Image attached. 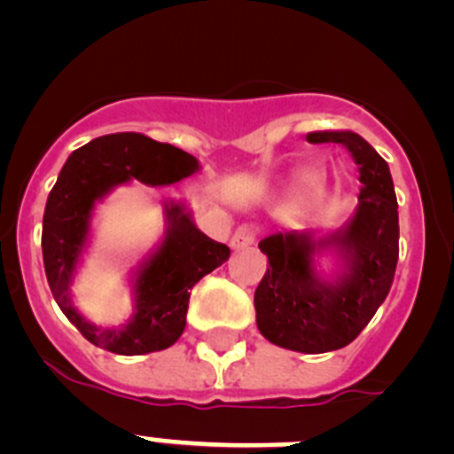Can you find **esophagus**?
I'll use <instances>...</instances> for the list:
<instances>
[{
  "label": "esophagus",
  "instance_id": "obj_1",
  "mask_svg": "<svg viewBox=\"0 0 454 454\" xmlns=\"http://www.w3.org/2000/svg\"><path fill=\"white\" fill-rule=\"evenodd\" d=\"M251 245H254V233H251V229H247V227L236 229V233L231 236V249H236V251L249 249Z\"/></svg>",
  "mask_w": 454,
  "mask_h": 454
}]
</instances>
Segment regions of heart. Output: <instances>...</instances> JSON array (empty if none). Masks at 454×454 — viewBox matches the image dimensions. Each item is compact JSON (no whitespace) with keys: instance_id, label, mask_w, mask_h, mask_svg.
<instances>
[{"instance_id":"obj_1","label":"heart","mask_w":454,"mask_h":454,"mask_svg":"<svg viewBox=\"0 0 454 454\" xmlns=\"http://www.w3.org/2000/svg\"><path fill=\"white\" fill-rule=\"evenodd\" d=\"M300 181L307 187H311V190H316V187L320 185V172H317V169H304V172L300 174Z\"/></svg>"}]
</instances>
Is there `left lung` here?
Here are the masks:
<instances>
[{
  "label": "left lung",
  "instance_id": "obj_1",
  "mask_svg": "<svg viewBox=\"0 0 454 454\" xmlns=\"http://www.w3.org/2000/svg\"><path fill=\"white\" fill-rule=\"evenodd\" d=\"M309 143H340L360 165V199L335 231H285L260 240L269 267L254 295L255 325L271 344L329 353L362 333L393 285L399 216L388 163L356 132H311ZM331 257L334 267L324 271Z\"/></svg>",
  "mask_w": 454,
  "mask_h": 454
}]
</instances>
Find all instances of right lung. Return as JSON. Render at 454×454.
I'll return each mask as SVG.
<instances>
[{"mask_svg": "<svg viewBox=\"0 0 454 454\" xmlns=\"http://www.w3.org/2000/svg\"><path fill=\"white\" fill-rule=\"evenodd\" d=\"M196 172L200 163L194 156L137 132L94 138L61 168L43 212V267L59 309L94 347L116 356L172 347L185 331L192 286L229 258L227 245L196 227L185 200H168L163 236L128 273L132 316L119 326H98L74 307L70 286L92 240L97 205L132 181L165 187Z\"/></svg>", "mask_w": 454, "mask_h": 454, "instance_id": "right-lung-1", "label": "right lung"}]
</instances>
